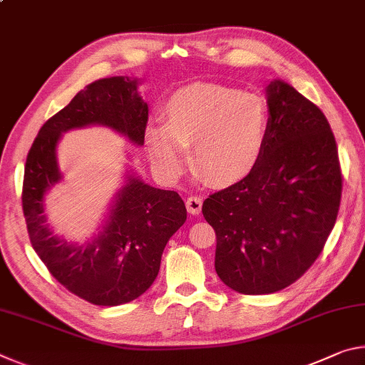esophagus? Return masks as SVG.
Wrapping results in <instances>:
<instances>
[{"label":"esophagus","mask_w":365,"mask_h":365,"mask_svg":"<svg viewBox=\"0 0 365 365\" xmlns=\"http://www.w3.org/2000/svg\"><path fill=\"white\" fill-rule=\"evenodd\" d=\"M185 205H187V209H188V212H190V214L196 215V214H200V212H201L202 200H201L200 196L191 195V196H188V197H187V201H185Z\"/></svg>","instance_id":"esophagus-1"}]
</instances>
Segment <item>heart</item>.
<instances>
[{
	"label": "heart",
	"mask_w": 365,
	"mask_h": 365,
	"mask_svg": "<svg viewBox=\"0 0 365 365\" xmlns=\"http://www.w3.org/2000/svg\"><path fill=\"white\" fill-rule=\"evenodd\" d=\"M165 122L146 127L154 168L177 178L193 146V165L212 183L240 180L256 168L267 143L270 114L261 95L200 83L175 91L165 103Z\"/></svg>",
	"instance_id": "1"
}]
</instances>
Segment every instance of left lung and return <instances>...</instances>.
<instances>
[{
  "label": "left lung",
  "mask_w": 365,
  "mask_h": 365,
  "mask_svg": "<svg viewBox=\"0 0 365 365\" xmlns=\"http://www.w3.org/2000/svg\"><path fill=\"white\" fill-rule=\"evenodd\" d=\"M267 104L262 159L202 205L217 238L215 272L243 294L280 292L304 275L341 202L338 148L322 110L280 80L267 86Z\"/></svg>",
  "instance_id": "1"
}]
</instances>
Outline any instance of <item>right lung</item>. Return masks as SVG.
Here are the masks:
<instances>
[{
	"instance_id": "1",
	"label": "right lung",
	"mask_w": 365,
	"mask_h": 365,
	"mask_svg": "<svg viewBox=\"0 0 365 365\" xmlns=\"http://www.w3.org/2000/svg\"><path fill=\"white\" fill-rule=\"evenodd\" d=\"M137 85V78L128 77L86 85L43 123L27 154L22 209L30 243L61 285L96 306L125 304L143 294L158 277L169 238L187 220L177 191L150 187L133 175L117 193L106 225L93 242L72 245L53 237L43 215L46 191L61 180L56 148L64 132L100 123L143 145L148 104Z\"/></svg>"
}]
</instances>
